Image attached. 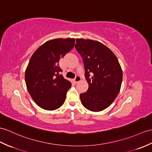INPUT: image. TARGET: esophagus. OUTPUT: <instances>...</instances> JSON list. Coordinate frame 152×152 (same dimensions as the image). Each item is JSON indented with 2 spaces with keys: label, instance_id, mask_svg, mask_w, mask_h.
Segmentation results:
<instances>
[{
  "label": "esophagus",
  "instance_id": "34e87169",
  "mask_svg": "<svg viewBox=\"0 0 152 152\" xmlns=\"http://www.w3.org/2000/svg\"><path fill=\"white\" fill-rule=\"evenodd\" d=\"M81 79H82V78H81V77L80 76H76V77L75 78V80H75V83H77L78 82H80V81L81 80Z\"/></svg>",
  "mask_w": 152,
  "mask_h": 152
}]
</instances>
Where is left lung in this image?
Masks as SVG:
<instances>
[{"label": "left lung", "mask_w": 152, "mask_h": 152, "mask_svg": "<svg viewBox=\"0 0 152 152\" xmlns=\"http://www.w3.org/2000/svg\"><path fill=\"white\" fill-rule=\"evenodd\" d=\"M75 47L82 57L89 84L86 92L80 94L81 102L89 111L104 110L113 102L121 90L122 70L118 60L110 49L99 41L76 39Z\"/></svg>", "instance_id": "8db88e82"}]
</instances>
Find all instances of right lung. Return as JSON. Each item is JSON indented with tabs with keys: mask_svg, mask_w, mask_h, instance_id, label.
<instances>
[{
	"mask_svg": "<svg viewBox=\"0 0 152 152\" xmlns=\"http://www.w3.org/2000/svg\"><path fill=\"white\" fill-rule=\"evenodd\" d=\"M75 39H54L42 45L34 52L25 71L28 93L38 106L52 111L64 104L71 83L59 72L61 58L75 47Z\"/></svg>",
	"mask_w": 152,
	"mask_h": 152,
	"instance_id": "add662e5",
	"label": "right lung"
}]
</instances>
